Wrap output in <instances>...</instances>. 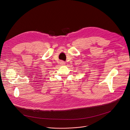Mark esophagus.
<instances>
[{"mask_svg":"<svg viewBox=\"0 0 130 130\" xmlns=\"http://www.w3.org/2000/svg\"><path fill=\"white\" fill-rule=\"evenodd\" d=\"M60 64H61L62 65H65V62L64 61H61L60 62Z\"/></svg>","mask_w":130,"mask_h":130,"instance_id":"34e87169","label":"esophagus"}]
</instances>
